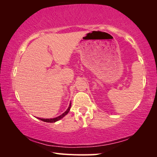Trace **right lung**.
<instances>
[{"instance_id": "obj_1", "label": "right lung", "mask_w": 157, "mask_h": 157, "mask_svg": "<svg viewBox=\"0 0 157 157\" xmlns=\"http://www.w3.org/2000/svg\"><path fill=\"white\" fill-rule=\"evenodd\" d=\"M71 103H70V105H69L68 109L66 110L64 113H62V115H60L59 116L56 117V118H48V119H45V118H39V120L42 121H44V122H46V123H55V122L58 121L59 120H60V119H62V118H63V117H64V116L66 115V114H67V113L69 112V111H70V109H71Z\"/></svg>"}]
</instances>
